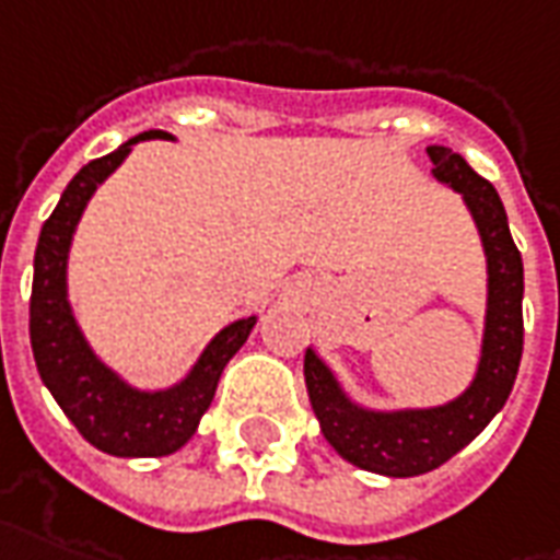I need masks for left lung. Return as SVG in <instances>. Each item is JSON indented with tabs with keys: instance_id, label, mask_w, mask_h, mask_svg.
<instances>
[{
	"instance_id": "8db88e82",
	"label": "left lung",
	"mask_w": 560,
	"mask_h": 560,
	"mask_svg": "<svg viewBox=\"0 0 560 560\" xmlns=\"http://www.w3.org/2000/svg\"><path fill=\"white\" fill-rule=\"evenodd\" d=\"M428 153L433 177L469 207L487 255V320L471 385L442 407L380 412L353 404L329 364L312 347L305 350V385L326 442L347 463L385 478L424 475L466 448L504 407L523 359V255L499 192L451 148L433 144Z\"/></svg>"
}]
</instances>
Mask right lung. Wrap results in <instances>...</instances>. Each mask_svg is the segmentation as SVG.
<instances>
[{"label":"right lung","mask_w":560,"mask_h":560,"mask_svg":"<svg viewBox=\"0 0 560 560\" xmlns=\"http://www.w3.org/2000/svg\"><path fill=\"white\" fill-rule=\"evenodd\" d=\"M144 139H175L165 130H148L118 151L82 165L61 192L52 217L40 228L35 248V279L28 302V338L37 374L73 421L82 439L112 457H165L184 448L217 395L219 376L246 343L258 317L225 326L207 343L192 371L172 388L142 392L97 359L68 302V252L82 210L94 189L124 163L132 144Z\"/></svg>","instance_id":"right-lung-1"}]
</instances>
